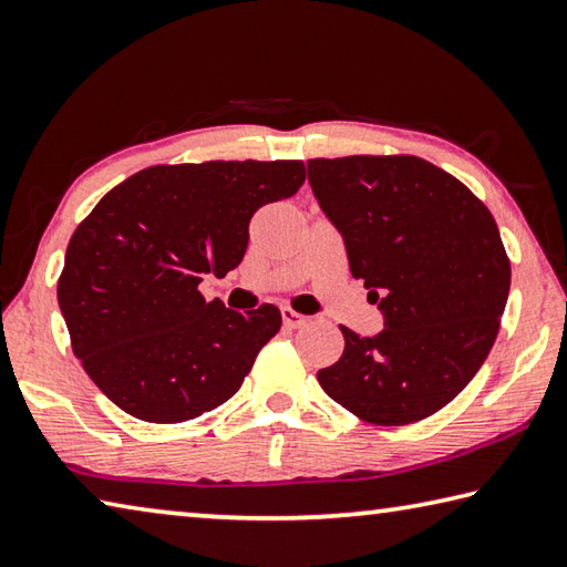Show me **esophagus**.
I'll return each mask as SVG.
<instances>
[{"instance_id": "esophagus-1", "label": "esophagus", "mask_w": 567, "mask_h": 567, "mask_svg": "<svg viewBox=\"0 0 567 567\" xmlns=\"http://www.w3.org/2000/svg\"><path fill=\"white\" fill-rule=\"evenodd\" d=\"M281 319H284L286 326H289V329H301V326H306V323L311 321L309 316L293 311V309H289V306H286V309H281Z\"/></svg>"}]
</instances>
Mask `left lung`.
I'll return each mask as SVG.
<instances>
[{"label": "left lung", "mask_w": 567, "mask_h": 567, "mask_svg": "<svg viewBox=\"0 0 567 567\" xmlns=\"http://www.w3.org/2000/svg\"><path fill=\"white\" fill-rule=\"evenodd\" d=\"M309 184L383 313L371 339L341 326L343 355L316 379L365 423L429 419L471 383L498 336L511 291L498 224L419 156L311 158Z\"/></svg>", "instance_id": "8db88e82"}]
</instances>
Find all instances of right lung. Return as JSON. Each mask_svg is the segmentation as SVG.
Masks as SVG:
<instances>
[{"instance_id":"add662e5","label":"right lung","mask_w":567,"mask_h":567,"mask_svg":"<svg viewBox=\"0 0 567 567\" xmlns=\"http://www.w3.org/2000/svg\"><path fill=\"white\" fill-rule=\"evenodd\" d=\"M303 178V162L148 166L76 226L56 299L74 355L109 401L138 421L182 423L241 389L281 311L238 313L198 284L234 271L251 216Z\"/></svg>"}]
</instances>
